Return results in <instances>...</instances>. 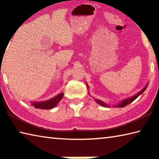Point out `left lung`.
Segmentation results:
<instances>
[{
  "label": "left lung",
  "instance_id": "8db88e82",
  "mask_svg": "<svg viewBox=\"0 0 159 159\" xmlns=\"http://www.w3.org/2000/svg\"><path fill=\"white\" fill-rule=\"evenodd\" d=\"M87 86L88 87L87 84ZM146 87H147V86H146V87L144 88V89H143L142 90H141V91L140 92H139V93H138L137 94H136V95H134V97H131V98H129V99H126L123 100V101H122V102H121V103H119L118 105H116V107H124L126 106V105H128L129 104L131 103V102H132L133 101H134V100H135L136 98H137V97L139 96V95L143 93V92H144V90L146 89ZM95 101H96L99 104L101 105V106H103V107H108L106 104L104 103L103 102L100 101V100H99V99H95Z\"/></svg>",
  "mask_w": 159,
  "mask_h": 159
}]
</instances>
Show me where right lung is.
<instances>
[{
    "mask_svg": "<svg viewBox=\"0 0 159 159\" xmlns=\"http://www.w3.org/2000/svg\"><path fill=\"white\" fill-rule=\"evenodd\" d=\"M63 93L59 94L57 96H56L54 98L51 99L48 101L43 102H34L33 103V106L37 109H50L54 108L55 107L57 106V104L59 103L60 101L62 99Z\"/></svg>",
    "mask_w": 159,
    "mask_h": 159,
    "instance_id": "obj_1",
    "label": "right lung"
}]
</instances>
